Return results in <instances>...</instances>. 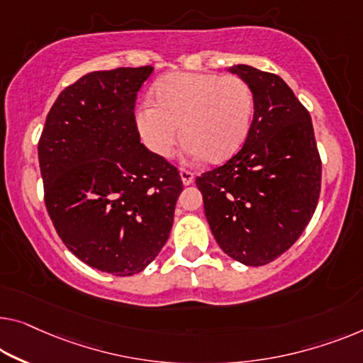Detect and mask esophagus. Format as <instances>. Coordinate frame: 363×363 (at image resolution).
<instances>
[{"label": "esophagus", "instance_id": "esophagus-1", "mask_svg": "<svg viewBox=\"0 0 363 363\" xmlns=\"http://www.w3.org/2000/svg\"><path fill=\"white\" fill-rule=\"evenodd\" d=\"M179 174H181V179H182L184 186H191V184L194 182V172H192V171L181 169Z\"/></svg>", "mask_w": 363, "mask_h": 363}]
</instances>
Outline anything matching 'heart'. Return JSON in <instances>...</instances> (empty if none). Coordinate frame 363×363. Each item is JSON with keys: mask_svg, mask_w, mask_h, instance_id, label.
Segmentation results:
<instances>
[{"mask_svg": "<svg viewBox=\"0 0 363 363\" xmlns=\"http://www.w3.org/2000/svg\"><path fill=\"white\" fill-rule=\"evenodd\" d=\"M153 96L155 102L140 104L135 121L155 155L169 156L182 130L186 151L194 158L225 161L245 143L254 96L251 86L236 74L171 73L155 84Z\"/></svg>", "mask_w": 363, "mask_h": 363, "instance_id": "1", "label": "heart"}]
</instances>
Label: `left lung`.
Listing matches in <instances>:
<instances>
[{
  "label": "left lung",
  "mask_w": 363,
  "mask_h": 363,
  "mask_svg": "<svg viewBox=\"0 0 363 363\" xmlns=\"http://www.w3.org/2000/svg\"><path fill=\"white\" fill-rule=\"evenodd\" d=\"M228 72L252 89L250 132L233 158L196 184L218 246L257 267L284 254L310 223L321 191V160L310 112L282 78L250 65Z\"/></svg>",
  "instance_id": "obj_1"
}]
</instances>
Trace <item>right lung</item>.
<instances>
[{"label":"right lung","instance_id":"1","mask_svg":"<svg viewBox=\"0 0 363 363\" xmlns=\"http://www.w3.org/2000/svg\"><path fill=\"white\" fill-rule=\"evenodd\" d=\"M153 67L84 74L65 88L39 140L45 207L65 246L118 277L142 270L169 238L179 171L140 143L138 89Z\"/></svg>","mask_w":363,"mask_h":363}]
</instances>
